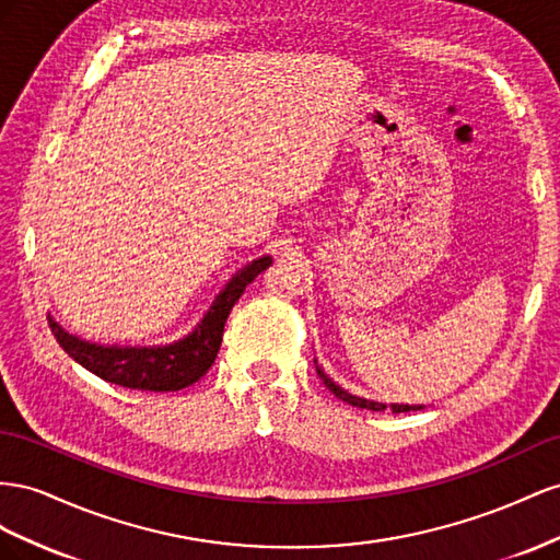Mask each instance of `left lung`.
<instances>
[{"label": "left lung", "instance_id": "left-lung-1", "mask_svg": "<svg viewBox=\"0 0 560 560\" xmlns=\"http://www.w3.org/2000/svg\"><path fill=\"white\" fill-rule=\"evenodd\" d=\"M314 363H316V359H314ZM316 373H318V377L324 380V385L340 398V401H345V404H349V406H357V408H369V410H385V408H389L392 412H410V410H422L424 406H410V404H380V401H371V398H363V396H357V394H351V392H347V389H342L338 382L335 380H330L328 375H326V371L322 369V365L316 363Z\"/></svg>", "mask_w": 560, "mask_h": 560}]
</instances>
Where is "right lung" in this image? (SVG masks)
I'll return each instance as SVG.
<instances>
[{"label": "right lung", "instance_id": "obj_1", "mask_svg": "<svg viewBox=\"0 0 560 560\" xmlns=\"http://www.w3.org/2000/svg\"><path fill=\"white\" fill-rule=\"evenodd\" d=\"M271 265V255L250 260L228 281L211 310L203 314L201 322L185 338L171 345L154 347H117L82 340L79 335L68 332L49 314V328L58 345L68 351L79 365L105 382L142 392H178L206 375L211 369L222 342V330L234 307L242 298L246 285Z\"/></svg>", "mask_w": 560, "mask_h": 560}]
</instances>
